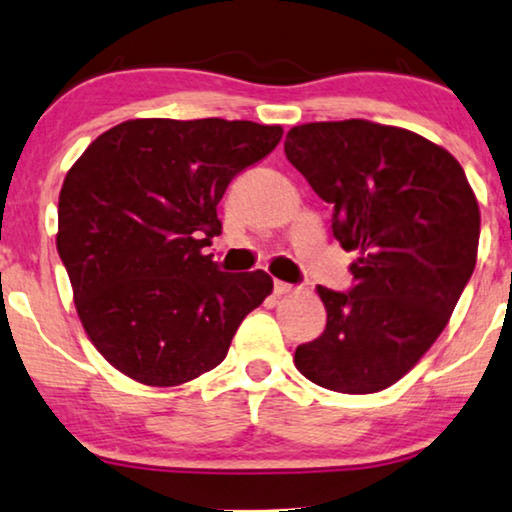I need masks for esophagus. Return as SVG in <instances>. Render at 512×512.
I'll return each mask as SVG.
<instances>
[{"label":"esophagus","instance_id":"esophagus-1","mask_svg":"<svg viewBox=\"0 0 512 512\" xmlns=\"http://www.w3.org/2000/svg\"><path fill=\"white\" fill-rule=\"evenodd\" d=\"M293 291H296V286H293V284L275 282V293H277V296H286V293H293Z\"/></svg>","mask_w":512,"mask_h":512}]
</instances>
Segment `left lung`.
<instances>
[{
  "label": "left lung",
  "mask_w": 512,
  "mask_h": 512,
  "mask_svg": "<svg viewBox=\"0 0 512 512\" xmlns=\"http://www.w3.org/2000/svg\"><path fill=\"white\" fill-rule=\"evenodd\" d=\"M284 153L331 202L335 240L356 254L352 291L317 286L326 328L293 363L324 389L375 394L415 368L450 321L478 258V200L450 151L394 125H296Z\"/></svg>",
  "instance_id": "left-lung-1"
}]
</instances>
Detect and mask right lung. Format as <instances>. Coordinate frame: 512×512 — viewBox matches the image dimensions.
<instances>
[{
    "mask_svg": "<svg viewBox=\"0 0 512 512\" xmlns=\"http://www.w3.org/2000/svg\"><path fill=\"white\" fill-rule=\"evenodd\" d=\"M282 135L251 121L135 118L67 172L55 244L90 342L123 375L149 387L195 380L272 293L268 272L226 275L202 249L221 235L230 181Z\"/></svg>",
    "mask_w": 512,
    "mask_h": 512,
    "instance_id": "1",
    "label": "right lung"
}]
</instances>
